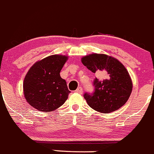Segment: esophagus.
<instances>
[{
    "label": "esophagus",
    "instance_id": "esophagus-1",
    "mask_svg": "<svg viewBox=\"0 0 154 154\" xmlns=\"http://www.w3.org/2000/svg\"><path fill=\"white\" fill-rule=\"evenodd\" d=\"M75 92L79 93V94H82V92H83V89H82V87H79V88L76 89V91H75Z\"/></svg>",
    "mask_w": 154,
    "mask_h": 154
}]
</instances>
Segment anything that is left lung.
<instances>
[{
  "instance_id": "obj_1",
  "label": "left lung",
  "mask_w": 154,
  "mask_h": 154,
  "mask_svg": "<svg viewBox=\"0 0 154 154\" xmlns=\"http://www.w3.org/2000/svg\"><path fill=\"white\" fill-rule=\"evenodd\" d=\"M82 62L91 72L104 76L103 79H94L92 94H84L88 106L102 113H110L122 107L132 89L130 76L124 65L117 59L103 54L85 56Z\"/></svg>"
}]
</instances>
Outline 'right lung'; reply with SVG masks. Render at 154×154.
Returning <instances> with one entry per match:
<instances>
[{"mask_svg":"<svg viewBox=\"0 0 154 154\" xmlns=\"http://www.w3.org/2000/svg\"><path fill=\"white\" fill-rule=\"evenodd\" d=\"M67 57L48 56L31 66L25 78L24 94L27 103L41 112H51L60 107L70 91L60 75Z\"/></svg>","mask_w":154,"mask_h":154,"instance_id":"add662e5","label":"right lung"}]
</instances>
